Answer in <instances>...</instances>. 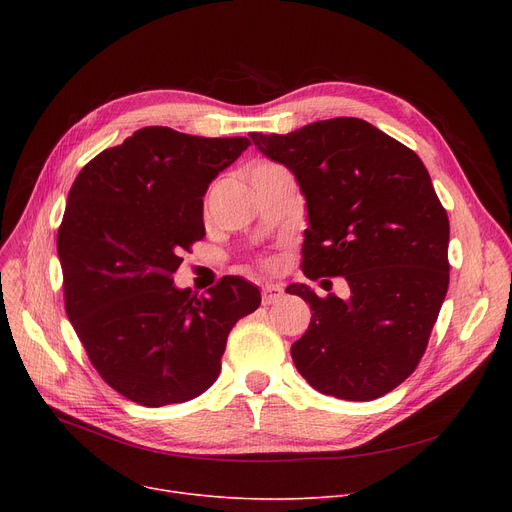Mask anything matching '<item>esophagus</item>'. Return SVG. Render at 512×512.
I'll return each instance as SVG.
<instances>
[{"label":"esophagus","instance_id":"1","mask_svg":"<svg viewBox=\"0 0 512 512\" xmlns=\"http://www.w3.org/2000/svg\"><path fill=\"white\" fill-rule=\"evenodd\" d=\"M261 299H263V305H274L282 299V288L278 284H265L261 288Z\"/></svg>","mask_w":512,"mask_h":512}]
</instances>
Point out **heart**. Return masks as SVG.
<instances>
[{
  "label": "heart",
  "mask_w": 512,
  "mask_h": 512,
  "mask_svg": "<svg viewBox=\"0 0 512 512\" xmlns=\"http://www.w3.org/2000/svg\"><path fill=\"white\" fill-rule=\"evenodd\" d=\"M261 166H270V164H259V166H257V168H261Z\"/></svg>",
  "instance_id": "1"
}]
</instances>
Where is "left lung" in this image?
<instances>
[{"mask_svg":"<svg viewBox=\"0 0 512 512\" xmlns=\"http://www.w3.org/2000/svg\"><path fill=\"white\" fill-rule=\"evenodd\" d=\"M249 137L305 195V276H342L351 288L348 299L286 288L313 311L290 348L294 365L321 394H388L419 365L450 280L448 215L423 161L359 118Z\"/></svg>","mask_w":512,"mask_h":512,"instance_id":"obj_1","label":"left lung"}]
</instances>
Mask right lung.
<instances>
[{
	"label": "right lung",
	"instance_id": "obj_1",
	"mask_svg": "<svg viewBox=\"0 0 512 512\" xmlns=\"http://www.w3.org/2000/svg\"><path fill=\"white\" fill-rule=\"evenodd\" d=\"M249 145L147 126L93 157L70 188L58 230L66 313L101 378L143 407L205 392L232 326L261 303L238 276L207 297L172 278L205 236L209 182Z\"/></svg>",
	"mask_w": 512,
	"mask_h": 512
}]
</instances>
